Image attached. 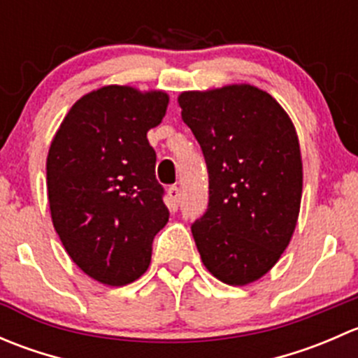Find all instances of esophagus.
I'll list each match as a JSON object with an SVG mask.
<instances>
[{
	"label": "esophagus",
	"mask_w": 358,
	"mask_h": 358,
	"mask_svg": "<svg viewBox=\"0 0 358 358\" xmlns=\"http://www.w3.org/2000/svg\"><path fill=\"white\" fill-rule=\"evenodd\" d=\"M168 206L173 209V211H176L180 206V189L176 185H171L168 189Z\"/></svg>",
	"instance_id": "esophagus-1"
}]
</instances>
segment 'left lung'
I'll return each instance as SVG.
<instances>
[{
	"label": "left lung",
	"instance_id": "8db88e82",
	"mask_svg": "<svg viewBox=\"0 0 358 358\" xmlns=\"http://www.w3.org/2000/svg\"><path fill=\"white\" fill-rule=\"evenodd\" d=\"M178 103L209 175L194 241L216 279L244 286L279 262L294 232L303 187L294 126L275 99L249 85L185 92Z\"/></svg>",
	"mask_w": 358,
	"mask_h": 358
}]
</instances>
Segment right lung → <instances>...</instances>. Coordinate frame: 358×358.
I'll list each match as a JSON object with an SVG mask.
<instances>
[{"mask_svg":"<svg viewBox=\"0 0 358 358\" xmlns=\"http://www.w3.org/2000/svg\"><path fill=\"white\" fill-rule=\"evenodd\" d=\"M166 107L162 92L106 86L72 106L50 147L53 227L72 262L107 286H124L149 268L154 236L168 223L147 140Z\"/></svg>","mask_w":358,"mask_h":358,"instance_id":"add662e5","label":"right lung"}]
</instances>
